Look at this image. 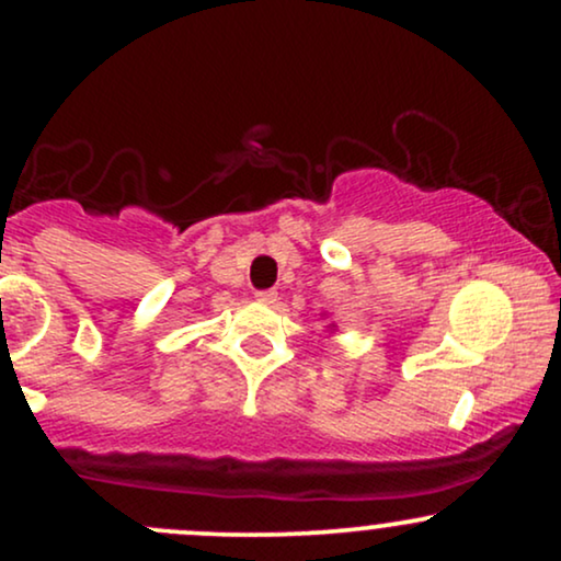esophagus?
I'll return each mask as SVG.
<instances>
[{"label":"esophagus","mask_w":561,"mask_h":561,"mask_svg":"<svg viewBox=\"0 0 561 561\" xmlns=\"http://www.w3.org/2000/svg\"><path fill=\"white\" fill-rule=\"evenodd\" d=\"M255 300L274 302L276 300V293H274V289H259V293H255Z\"/></svg>","instance_id":"34e87169"}]
</instances>
